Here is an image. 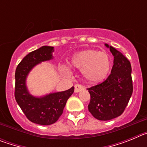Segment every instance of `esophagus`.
<instances>
[{"instance_id":"esophagus-1","label":"esophagus","mask_w":147,"mask_h":147,"mask_svg":"<svg viewBox=\"0 0 147 147\" xmlns=\"http://www.w3.org/2000/svg\"><path fill=\"white\" fill-rule=\"evenodd\" d=\"M83 89H84V88H83V86H82L81 85L76 84V85H74V92L75 93H79V92L82 91Z\"/></svg>"}]
</instances>
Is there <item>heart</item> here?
<instances>
[{
    "instance_id": "b5f03b06",
    "label": "heart",
    "mask_w": 147,
    "mask_h": 147,
    "mask_svg": "<svg viewBox=\"0 0 147 147\" xmlns=\"http://www.w3.org/2000/svg\"><path fill=\"white\" fill-rule=\"evenodd\" d=\"M68 65L73 69L82 70L84 80L91 84H97L106 80L113 67L110 54L96 49H84L75 53Z\"/></svg>"
}]
</instances>
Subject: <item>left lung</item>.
I'll return each mask as SVG.
<instances>
[{"mask_svg": "<svg viewBox=\"0 0 147 147\" xmlns=\"http://www.w3.org/2000/svg\"><path fill=\"white\" fill-rule=\"evenodd\" d=\"M105 45L114 57L111 74L102 83L88 88L90 95L88 110L100 121L111 120L121 115L133 90L129 61L115 48Z\"/></svg>", "mask_w": 147, "mask_h": 147, "instance_id": "obj_1", "label": "left lung"}]
</instances>
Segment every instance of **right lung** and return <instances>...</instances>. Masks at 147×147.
Returning a JSON list of instances; mask_svg holds the SVG:
<instances>
[{
	"mask_svg": "<svg viewBox=\"0 0 147 147\" xmlns=\"http://www.w3.org/2000/svg\"><path fill=\"white\" fill-rule=\"evenodd\" d=\"M54 48L44 45L27 54L15 71V97L27 119L35 124L50 125L62 114L67 99L74 92V87L65 91L56 92L42 96H34L28 91L26 79L30 71L42 62L53 59Z\"/></svg>",
	"mask_w": 147,
	"mask_h": 147,
	"instance_id": "add662e5",
	"label": "right lung"
}]
</instances>
